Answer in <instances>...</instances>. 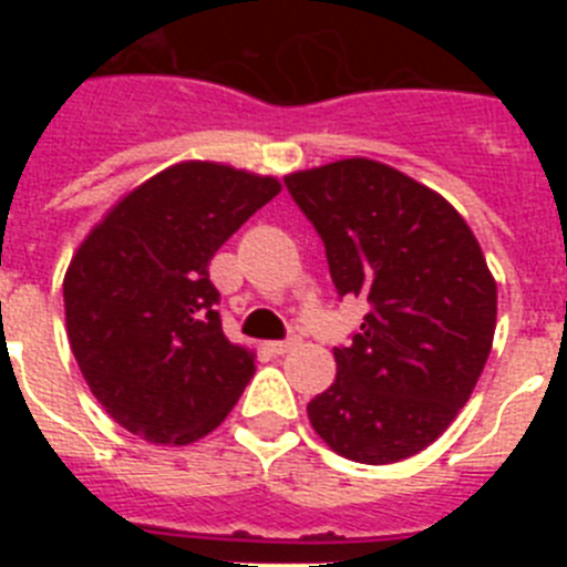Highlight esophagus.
Wrapping results in <instances>:
<instances>
[{
	"label": "esophagus",
	"mask_w": 567,
	"mask_h": 567,
	"mask_svg": "<svg viewBox=\"0 0 567 567\" xmlns=\"http://www.w3.org/2000/svg\"><path fill=\"white\" fill-rule=\"evenodd\" d=\"M295 346H298V338H287V340H272V343H267V349L272 354H287L292 352Z\"/></svg>",
	"instance_id": "esophagus-1"
}]
</instances>
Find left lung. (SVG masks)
Segmentation results:
<instances>
[{
  "label": "left lung",
  "instance_id": "left-lung-1",
  "mask_svg": "<svg viewBox=\"0 0 567 567\" xmlns=\"http://www.w3.org/2000/svg\"><path fill=\"white\" fill-rule=\"evenodd\" d=\"M327 247L340 298L369 300L338 378L307 405L320 440L385 465L432 445L468 403L497 327V284L443 195L369 158L284 178Z\"/></svg>",
  "mask_w": 567,
  "mask_h": 567
}]
</instances>
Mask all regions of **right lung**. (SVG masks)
I'll return each instance as SVG.
<instances>
[{"instance_id":"1","label":"right lung","mask_w":567,"mask_h":567,"mask_svg":"<svg viewBox=\"0 0 567 567\" xmlns=\"http://www.w3.org/2000/svg\"><path fill=\"white\" fill-rule=\"evenodd\" d=\"M280 193L269 175L184 162L124 195L64 275L70 349L104 412L162 445L209 434L255 354L229 343L209 260Z\"/></svg>"}]
</instances>
